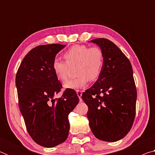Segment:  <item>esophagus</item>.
Here are the masks:
<instances>
[{
  "mask_svg": "<svg viewBox=\"0 0 155 155\" xmlns=\"http://www.w3.org/2000/svg\"><path fill=\"white\" fill-rule=\"evenodd\" d=\"M77 96H78V98H79L80 101L81 102L82 101V98H81V96H82V94H83V91H77Z\"/></svg>",
  "mask_w": 155,
  "mask_h": 155,
  "instance_id": "1",
  "label": "esophagus"
}]
</instances>
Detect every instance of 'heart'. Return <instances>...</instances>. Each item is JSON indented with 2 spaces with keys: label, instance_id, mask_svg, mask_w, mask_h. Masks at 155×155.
Returning a JSON list of instances; mask_svg holds the SVG:
<instances>
[{
  "label": "heart",
  "instance_id": "1",
  "mask_svg": "<svg viewBox=\"0 0 155 155\" xmlns=\"http://www.w3.org/2000/svg\"><path fill=\"white\" fill-rule=\"evenodd\" d=\"M63 57L65 62L54 59L52 68L57 79L64 83L68 79L69 67L77 66V78L64 83V88L69 90H80L87 86L89 80H96L104 64L103 52L98 47L90 48L85 45H75L64 52Z\"/></svg>",
  "mask_w": 155,
  "mask_h": 155
}]
</instances>
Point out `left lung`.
Wrapping results in <instances>:
<instances>
[{"instance_id": "1", "label": "left lung", "mask_w": 155, "mask_h": 155, "mask_svg": "<svg viewBox=\"0 0 155 155\" xmlns=\"http://www.w3.org/2000/svg\"><path fill=\"white\" fill-rule=\"evenodd\" d=\"M89 42L103 52L104 64L98 80L82 94L88 107L91 130L98 140L114 142L129 132L135 116L137 90L130 62L107 39Z\"/></svg>"}]
</instances>
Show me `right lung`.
Instances as JSON below:
<instances>
[{
    "instance_id": "add662e5",
    "label": "right lung",
    "mask_w": 155,
    "mask_h": 155,
    "mask_svg": "<svg viewBox=\"0 0 155 155\" xmlns=\"http://www.w3.org/2000/svg\"><path fill=\"white\" fill-rule=\"evenodd\" d=\"M65 46L53 44L34 48L23 59L15 77L19 107L28 134L46 148L66 140L70 129L68 115L79 101L76 91L69 89L61 98H54L62 85L52 71V64Z\"/></svg>"
}]
</instances>
